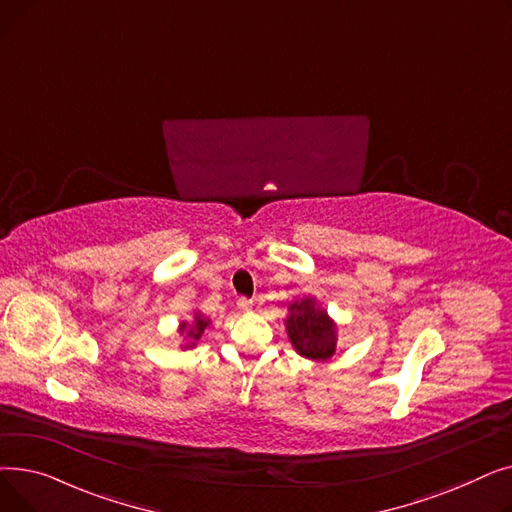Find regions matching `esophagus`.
Segmentation results:
<instances>
[{
  "instance_id": "34e87169",
  "label": "esophagus",
  "mask_w": 512,
  "mask_h": 512,
  "mask_svg": "<svg viewBox=\"0 0 512 512\" xmlns=\"http://www.w3.org/2000/svg\"><path fill=\"white\" fill-rule=\"evenodd\" d=\"M236 307H238L242 313H247V311L253 309V301H251V299H245V297H240V299L236 301Z\"/></svg>"
}]
</instances>
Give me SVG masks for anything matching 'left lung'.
<instances>
[{"mask_svg": "<svg viewBox=\"0 0 512 512\" xmlns=\"http://www.w3.org/2000/svg\"><path fill=\"white\" fill-rule=\"evenodd\" d=\"M286 332L294 351L311 361H326L336 353L338 328L328 311L313 297L301 299L288 307Z\"/></svg>", "mask_w": 512, "mask_h": 512, "instance_id": "left-lung-1", "label": "left lung"}]
</instances>
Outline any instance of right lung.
I'll use <instances>...</instances> for the list:
<instances>
[{"label":"right lung","mask_w":512,"mask_h":512,"mask_svg":"<svg viewBox=\"0 0 512 512\" xmlns=\"http://www.w3.org/2000/svg\"><path fill=\"white\" fill-rule=\"evenodd\" d=\"M207 326H209V319H205L201 313H195L193 324H186V321H182V324H180V334H184L186 338H191V342H188L184 348H193L197 344V340L201 338V334L205 332Z\"/></svg>","instance_id":"1"}]
</instances>
